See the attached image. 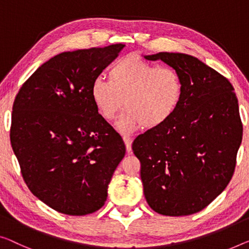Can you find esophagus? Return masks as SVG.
<instances>
[{"label":"esophagus","mask_w":249,"mask_h":249,"mask_svg":"<svg viewBox=\"0 0 249 249\" xmlns=\"http://www.w3.org/2000/svg\"><path fill=\"white\" fill-rule=\"evenodd\" d=\"M124 140V143H125V146H126V151H127V153H131L132 152V139L129 136H124L123 137Z\"/></svg>","instance_id":"esophagus-1"}]
</instances>
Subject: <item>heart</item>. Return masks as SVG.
Segmentation results:
<instances>
[{"mask_svg": "<svg viewBox=\"0 0 249 249\" xmlns=\"http://www.w3.org/2000/svg\"><path fill=\"white\" fill-rule=\"evenodd\" d=\"M182 94V79L176 70L134 54L120 59L110 68L108 80L96 77L90 86L94 105L105 120H113L124 98L126 108L116 122L124 134L164 124L176 113Z\"/></svg>", "mask_w": 249, "mask_h": 249, "instance_id": "obj_1", "label": "heart"}]
</instances>
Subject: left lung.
Listing matches in <instances>:
<instances>
[{
    "label": "left lung",
    "instance_id": "8db88e82",
    "mask_svg": "<svg viewBox=\"0 0 249 249\" xmlns=\"http://www.w3.org/2000/svg\"><path fill=\"white\" fill-rule=\"evenodd\" d=\"M179 73L182 99L164 124L133 142L144 196L155 213L188 216L213 201L235 171L243 139L238 99L227 78L190 54L144 55Z\"/></svg>",
    "mask_w": 249,
    "mask_h": 249
}]
</instances>
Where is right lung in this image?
I'll use <instances>...</instances> for the list:
<instances>
[{
	"instance_id": "right-lung-1",
	"label": "right lung",
	"mask_w": 249,
	"mask_h": 249,
	"mask_svg": "<svg viewBox=\"0 0 249 249\" xmlns=\"http://www.w3.org/2000/svg\"><path fill=\"white\" fill-rule=\"evenodd\" d=\"M124 44L67 51L39 67L13 104L10 140L30 191L58 213L85 216L104 206L125 155L121 135L90 96L92 80Z\"/></svg>"
}]
</instances>
